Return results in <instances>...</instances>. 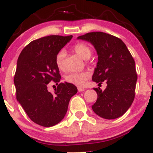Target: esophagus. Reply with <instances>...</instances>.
Segmentation results:
<instances>
[{
  "mask_svg": "<svg viewBox=\"0 0 153 153\" xmlns=\"http://www.w3.org/2000/svg\"><path fill=\"white\" fill-rule=\"evenodd\" d=\"M78 91H79V92H81V91H84L85 88H82V87H78Z\"/></svg>",
  "mask_w": 153,
  "mask_h": 153,
  "instance_id": "obj_1",
  "label": "esophagus"
}]
</instances>
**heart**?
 Here are the masks:
<instances>
[{
    "instance_id": "1",
    "label": "heart",
    "mask_w": 153,
    "mask_h": 153,
    "mask_svg": "<svg viewBox=\"0 0 153 153\" xmlns=\"http://www.w3.org/2000/svg\"><path fill=\"white\" fill-rule=\"evenodd\" d=\"M72 50L77 55L84 59H88L91 55V48L88 45L84 42L76 43L72 48ZM65 52L60 51L55 57V64L59 70H65ZM90 77V74L87 72H72L65 76V80L69 84H74L77 86H83L86 84V81Z\"/></svg>"
}]
</instances>
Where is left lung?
I'll return each instance as SVG.
<instances>
[{
    "label": "left lung",
    "mask_w": 153,
    "mask_h": 153,
    "mask_svg": "<svg viewBox=\"0 0 153 153\" xmlns=\"http://www.w3.org/2000/svg\"><path fill=\"white\" fill-rule=\"evenodd\" d=\"M92 43L98 55V62L92 80L108 86L104 91L94 89L98 94L92 105L94 112L100 117L113 120L122 116L131 105L135 98L137 73L134 57L120 38L100 31L80 36Z\"/></svg>",
    "instance_id": "obj_1"
}]
</instances>
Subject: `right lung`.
Returning a JSON list of instances; mask_svg holds the SVG:
<instances>
[{
	"label": "right lung",
	"mask_w": 153,
	"mask_h": 153,
	"mask_svg": "<svg viewBox=\"0 0 153 153\" xmlns=\"http://www.w3.org/2000/svg\"><path fill=\"white\" fill-rule=\"evenodd\" d=\"M72 38H40L26 45L18 57L14 76L16 98L30 120L41 126L50 127L61 122L71 98L77 93L76 87L67 82L59 84L53 94L47 91L51 81L58 84L60 81L55 57Z\"/></svg>",
	"instance_id": "right-lung-1"
}]
</instances>
